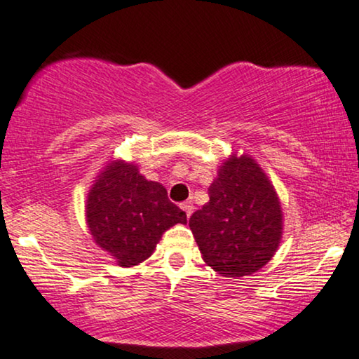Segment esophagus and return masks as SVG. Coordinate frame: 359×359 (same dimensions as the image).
Masks as SVG:
<instances>
[{"label":"esophagus","mask_w":359,"mask_h":359,"mask_svg":"<svg viewBox=\"0 0 359 359\" xmlns=\"http://www.w3.org/2000/svg\"><path fill=\"white\" fill-rule=\"evenodd\" d=\"M181 209H183V211L186 212V217H189L191 216V214H193V204H191V203H183V204H181Z\"/></svg>","instance_id":"1"}]
</instances>
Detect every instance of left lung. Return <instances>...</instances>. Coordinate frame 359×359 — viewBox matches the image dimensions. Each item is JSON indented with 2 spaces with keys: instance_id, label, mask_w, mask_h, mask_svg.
<instances>
[{
  "instance_id": "left-lung-1",
  "label": "left lung",
  "mask_w": 359,
  "mask_h": 359,
  "mask_svg": "<svg viewBox=\"0 0 359 359\" xmlns=\"http://www.w3.org/2000/svg\"><path fill=\"white\" fill-rule=\"evenodd\" d=\"M209 203L189 217L203 260L222 277L257 272L282 239V208L257 161L231 155L209 186Z\"/></svg>"
}]
</instances>
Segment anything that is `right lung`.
<instances>
[{
  "mask_svg": "<svg viewBox=\"0 0 359 359\" xmlns=\"http://www.w3.org/2000/svg\"><path fill=\"white\" fill-rule=\"evenodd\" d=\"M87 226L95 244L120 267L150 257L163 232L186 224V212L168 199L165 186L148 181L138 166L111 161L87 194Z\"/></svg>",
  "mask_w": 359,
  "mask_h": 359,
  "instance_id": "add662e5",
  "label": "right lung"
}]
</instances>
